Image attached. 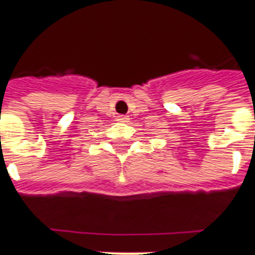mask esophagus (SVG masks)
<instances>
[{
  "mask_svg": "<svg viewBox=\"0 0 255 255\" xmlns=\"http://www.w3.org/2000/svg\"><path fill=\"white\" fill-rule=\"evenodd\" d=\"M118 122L119 123H128L129 122V118H128V116H126V115H119Z\"/></svg>",
  "mask_w": 255,
  "mask_h": 255,
  "instance_id": "1",
  "label": "esophagus"
}]
</instances>
